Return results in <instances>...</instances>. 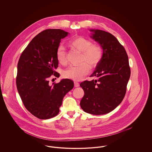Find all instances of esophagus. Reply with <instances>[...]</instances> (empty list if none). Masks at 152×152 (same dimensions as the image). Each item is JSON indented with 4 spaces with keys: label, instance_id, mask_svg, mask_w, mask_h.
<instances>
[{
    "label": "esophagus",
    "instance_id": "esophagus-1",
    "mask_svg": "<svg viewBox=\"0 0 152 152\" xmlns=\"http://www.w3.org/2000/svg\"><path fill=\"white\" fill-rule=\"evenodd\" d=\"M74 86H75V87H79V83H77V82H76V81H75V82H74Z\"/></svg>",
    "mask_w": 152,
    "mask_h": 152
}]
</instances>
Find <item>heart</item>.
<instances>
[{
	"mask_svg": "<svg viewBox=\"0 0 152 152\" xmlns=\"http://www.w3.org/2000/svg\"><path fill=\"white\" fill-rule=\"evenodd\" d=\"M70 46L81 52L80 61V64L76 66H69L64 69L63 77L65 79L80 81L83 79L90 71V66L95 68L99 64L103 56V50L99 44L92 43L91 40L83 36H77L71 40ZM65 47L60 44L56 49V55L58 61L61 64L66 63Z\"/></svg>",
	"mask_w": 152,
	"mask_h": 152,
	"instance_id": "heart-1",
	"label": "heart"
}]
</instances>
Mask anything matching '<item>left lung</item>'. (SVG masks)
Wrapping results in <instances>:
<instances>
[{"instance_id": "obj_1", "label": "left lung", "mask_w": 152, "mask_h": 152, "mask_svg": "<svg viewBox=\"0 0 152 152\" xmlns=\"http://www.w3.org/2000/svg\"><path fill=\"white\" fill-rule=\"evenodd\" d=\"M91 37L103 50L99 64L90 76L94 80L84 81L80 86L84 91L80 107L94 115L108 113L122 102L130 78L128 56L115 36L100 29H90Z\"/></svg>"}]
</instances>
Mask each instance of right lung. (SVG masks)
I'll use <instances>...</instances> for the list:
<instances>
[{"label": "right lung", "mask_w": 152, "mask_h": 152, "mask_svg": "<svg viewBox=\"0 0 152 152\" xmlns=\"http://www.w3.org/2000/svg\"><path fill=\"white\" fill-rule=\"evenodd\" d=\"M68 34L60 29L44 30L32 39L19 58L18 91L26 108L39 119L58 115L64 97L74 87L72 80L68 79L49 83L51 76H60L55 71L58 64L56 52L61 39Z\"/></svg>", "instance_id": "obj_1"}]
</instances>
